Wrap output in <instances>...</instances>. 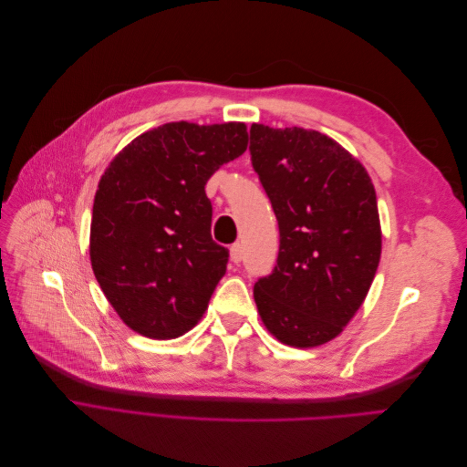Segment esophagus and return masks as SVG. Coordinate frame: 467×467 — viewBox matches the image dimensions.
I'll list each match as a JSON object with an SVG mask.
<instances>
[{"label": "esophagus", "mask_w": 467, "mask_h": 467, "mask_svg": "<svg viewBox=\"0 0 467 467\" xmlns=\"http://www.w3.org/2000/svg\"><path fill=\"white\" fill-rule=\"evenodd\" d=\"M230 259H232V263H242V259H244V247H242V244H234L232 247H230Z\"/></svg>", "instance_id": "obj_1"}]
</instances>
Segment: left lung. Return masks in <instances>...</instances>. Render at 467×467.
Listing matches in <instances>:
<instances>
[{"mask_svg": "<svg viewBox=\"0 0 467 467\" xmlns=\"http://www.w3.org/2000/svg\"><path fill=\"white\" fill-rule=\"evenodd\" d=\"M249 136L280 232L276 265L253 298L280 343L319 347L358 312L376 276V191L362 163L321 132L253 124Z\"/></svg>", "mask_w": 467, "mask_h": 467, "instance_id": "1", "label": "left lung"}]
</instances>
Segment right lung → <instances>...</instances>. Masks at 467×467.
I'll return each mask as SVG.
<instances>
[{
	"instance_id": "obj_1",
	"label": "right lung",
	"mask_w": 467,
	"mask_h": 467,
	"mask_svg": "<svg viewBox=\"0 0 467 467\" xmlns=\"http://www.w3.org/2000/svg\"><path fill=\"white\" fill-rule=\"evenodd\" d=\"M247 150L244 122H167L126 146L99 181L89 255L120 319L175 338L206 312L230 251L210 235L206 182Z\"/></svg>"
}]
</instances>
